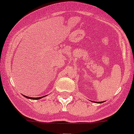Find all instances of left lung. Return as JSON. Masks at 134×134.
<instances>
[{"label":"left lung","instance_id":"1","mask_svg":"<svg viewBox=\"0 0 134 134\" xmlns=\"http://www.w3.org/2000/svg\"><path fill=\"white\" fill-rule=\"evenodd\" d=\"M95 102V103H99V102ZM99 103H101V102H99Z\"/></svg>","mask_w":134,"mask_h":134}]
</instances>
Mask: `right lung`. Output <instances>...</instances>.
Listing matches in <instances>:
<instances>
[{"mask_svg": "<svg viewBox=\"0 0 134 134\" xmlns=\"http://www.w3.org/2000/svg\"><path fill=\"white\" fill-rule=\"evenodd\" d=\"M24 97H25L26 98L31 99H41V98H42V97H44V96H42V97H28V96H24Z\"/></svg>", "mask_w": 134, "mask_h": 134, "instance_id": "add662e5", "label": "right lung"}]
</instances>
